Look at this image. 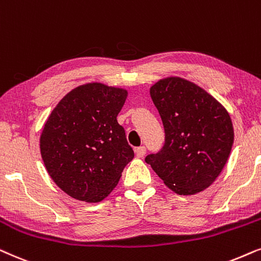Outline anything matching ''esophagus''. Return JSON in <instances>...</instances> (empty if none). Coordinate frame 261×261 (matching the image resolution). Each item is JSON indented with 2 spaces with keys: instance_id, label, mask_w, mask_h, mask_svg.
<instances>
[{
  "instance_id": "esophagus-1",
  "label": "esophagus",
  "mask_w": 261,
  "mask_h": 261,
  "mask_svg": "<svg viewBox=\"0 0 261 261\" xmlns=\"http://www.w3.org/2000/svg\"><path fill=\"white\" fill-rule=\"evenodd\" d=\"M145 151H147V149H145V147H138V148L135 149V152H136L137 158H144Z\"/></svg>"
}]
</instances>
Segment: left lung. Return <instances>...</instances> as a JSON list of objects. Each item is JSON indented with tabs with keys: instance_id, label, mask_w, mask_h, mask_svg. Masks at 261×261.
<instances>
[{
	"instance_id": "left-lung-1",
	"label": "left lung",
	"mask_w": 261,
	"mask_h": 261,
	"mask_svg": "<svg viewBox=\"0 0 261 261\" xmlns=\"http://www.w3.org/2000/svg\"><path fill=\"white\" fill-rule=\"evenodd\" d=\"M150 96L165 127V144L145 162L175 193H199L228 161L234 142L230 116L206 90L181 77L160 80Z\"/></svg>"
}]
</instances>
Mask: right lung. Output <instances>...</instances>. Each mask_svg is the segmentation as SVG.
<instances>
[{
  "label": "right lung",
  "mask_w": 261,
  "mask_h": 261,
  "mask_svg": "<svg viewBox=\"0 0 261 261\" xmlns=\"http://www.w3.org/2000/svg\"><path fill=\"white\" fill-rule=\"evenodd\" d=\"M126 96L123 88L86 83L52 110L40 135V152L48 175L68 196L101 201L134 159L117 120Z\"/></svg>",
  "instance_id": "add662e5"
}]
</instances>
